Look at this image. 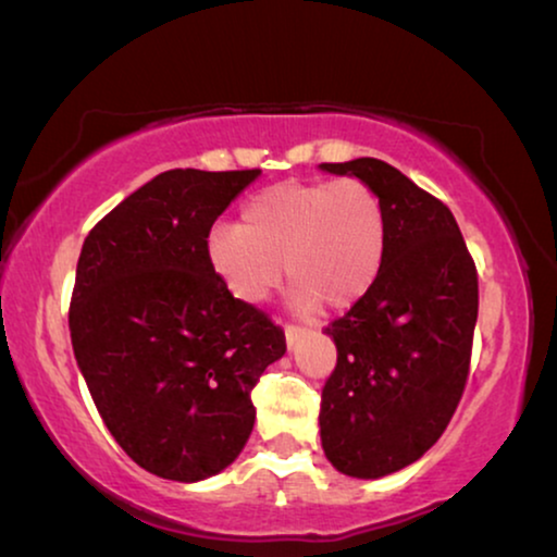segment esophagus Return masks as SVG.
Segmentation results:
<instances>
[{
	"instance_id": "esophagus-1",
	"label": "esophagus",
	"mask_w": 557,
	"mask_h": 557,
	"mask_svg": "<svg viewBox=\"0 0 557 557\" xmlns=\"http://www.w3.org/2000/svg\"><path fill=\"white\" fill-rule=\"evenodd\" d=\"M284 335H286V345H288V350H292L294 345L299 343V337L305 335V330L296 327V324H286V327H284Z\"/></svg>"
}]
</instances>
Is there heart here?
<instances>
[{
	"label": "heart",
	"instance_id": "1",
	"mask_svg": "<svg viewBox=\"0 0 557 557\" xmlns=\"http://www.w3.org/2000/svg\"><path fill=\"white\" fill-rule=\"evenodd\" d=\"M386 209L360 178L284 182L245 201L237 225H214L207 261L243 305H263L286 276L292 307L343 312L379 278L386 256Z\"/></svg>",
	"mask_w": 557,
	"mask_h": 557
}]
</instances>
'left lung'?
<instances>
[{
    "mask_svg": "<svg viewBox=\"0 0 557 557\" xmlns=\"http://www.w3.org/2000/svg\"><path fill=\"white\" fill-rule=\"evenodd\" d=\"M356 176L386 209L379 278L330 324L337 366L322 388V450L352 479H381L420 460L463 396L479 276L443 201L379 158L322 163Z\"/></svg>",
    "mask_w": 557,
    "mask_h": 557,
    "instance_id": "obj_1",
    "label": "left lung"
}]
</instances>
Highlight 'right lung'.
Instances as JSON below:
<instances>
[{
	"label": "right lung",
	"instance_id": "right-lung-1",
	"mask_svg": "<svg viewBox=\"0 0 557 557\" xmlns=\"http://www.w3.org/2000/svg\"><path fill=\"white\" fill-rule=\"evenodd\" d=\"M261 171L158 173L86 235L71 345L99 414L137 466L197 483L248 443L252 386L284 330L214 276L207 235Z\"/></svg>",
	"mask_w": 557,
	"mask_h": 557
}]
</instances>
